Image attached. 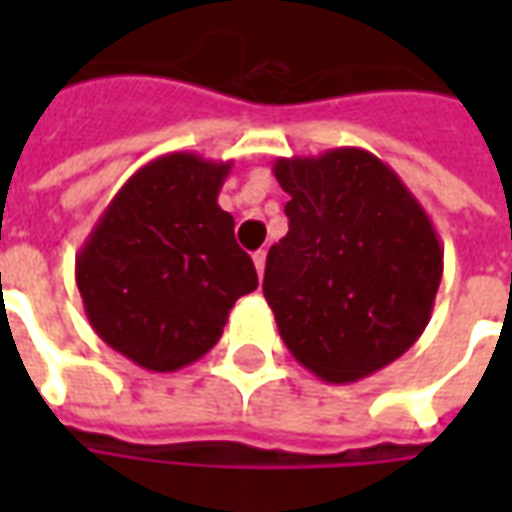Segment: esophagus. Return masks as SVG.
Here are the masks:
<instances>
[{"mask_svg": "<svg viewBox=\"0 0 512 512\" xmlns=\"http://www.w3.org/2000/svg\"><path fill=\"white\" fill-rule=\"evenodd\" d=\"M252 260H255L257 274H260V277H263V271H266V252H263V249H260V252H255V255H252Z\"/></svg>", "mask_w": 512, "mask_h": 512, "instance_id": "1", "label": "esophagus"}]
</instances>
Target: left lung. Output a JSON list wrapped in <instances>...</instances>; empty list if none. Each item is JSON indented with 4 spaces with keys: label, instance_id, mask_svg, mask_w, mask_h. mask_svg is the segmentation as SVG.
Here are the masks:
<instances>
[{
    "label": "left lung",
    "instance_id": "left-lung-1",
    "mask_svg": "<svg viewBox=\"0 0 512 512\" xmlns=\"http://www.w3.org/2000/svg\"><path fill=\"white\" fill-rule=\"evenodd\" d=\"M288 235L268 249L263 296L293 359L351 384L425 332L444 249L395 169L362 147L274 161Z\"/></svg>",
    "mask_w": 512,
    "mask_h": 512
}]
</instances>
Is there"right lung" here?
<instances>
[{"label":"right lung","mask_w":512,"mask_h":512,"mask_svg":"<svg viewBox=\"0 0 512 512\" xmlns=\"http://www.w3.org/2000/svg\"><path fill=\"white\" fill-rule=\"evenodd\" d=\"M233 161L167 153L139 167L76 255L95 334L153 373H175L219 343L233 304L257 288L252 257L219 208Z\"/></svg>","instance_id":"right-lung-1"}]
</instances>
